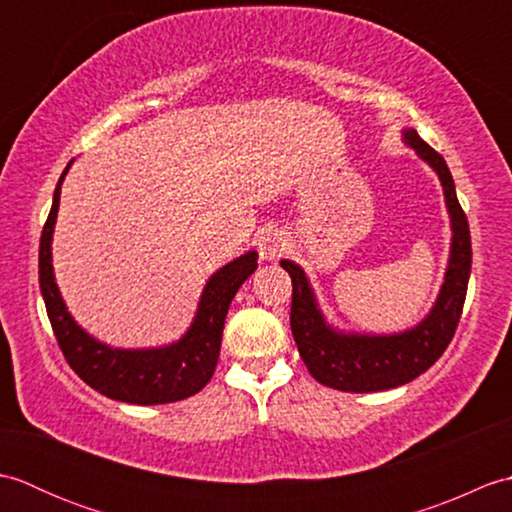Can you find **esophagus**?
I'll return each mask as SVG.
<instances>
[{
    "instance_id": "obj_1",
    "label": "esophagus",
    "mask_w": 512,
    "mask_h": 512,
    "mask_svg": "<svg viewBox=\"0 0 512 512\" xmlns=\"http://www.w3.org/2000/svg\"><path fill=\"white\" fill-rule=\"evenodd\" d=\"M257 250L264 262H273V259L281 255V250H284V237H281L277 228H266L257 237Z\"/></svg>"
}]
</instances>
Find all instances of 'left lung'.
Returning <instances> with one entry per match:
<instances>
[{
	"instance_id": "left-lung-1",
	"label": "left lung",
	"mask_w": 512,
	"mask_h": 512,
	"mask_svg": "<svg viewBox=\"0 0 512 512\" xmlns=\"http://www.w3.org/2000/svg\"><path fill=\"white\" fill-rule=\"evenodd\" d=\"M400 134L402 143L438 176L449 213V259L431 310L411 328L389 334L336 328L323 314L306 270L292 259L279 262L292 279L290 328L303 363L321 385L352 394L394 389L427 372L453 339L471 277L469 222L455 195L447 162L424 143L416 129L405 127Z\"/></svg>"
}]
</instances>
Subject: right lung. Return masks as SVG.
Masks as SVG:
<instances>
[{"label":"right lung","mask_w":512,"mask_h":512,"mask_svg":"<svg viewBox=\"0 0 512 512\" xmlns=\"http://www.w3.org/2000/svg\"><path fill=\"white\" fill-rule=\"evenodd\" d=\"M72 162H68L54 189L52 209L39 244V286L65 361L99 394L129 405H165L198 394L215 372L228 306L239 286L257 270V253L248 250L215 270L204 284L193 321L180 339L156 347H114L103 343L76 323L61 297L52 268V237L59 215L61 184Z\"/></svg>","instance_id":"add662e5"}]
</instances>
